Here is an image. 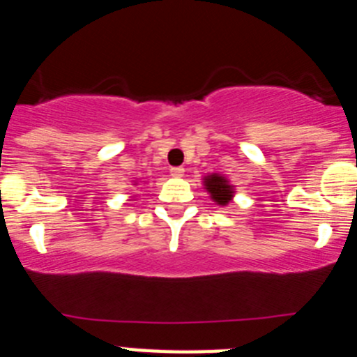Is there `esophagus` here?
Instances as JSON below:
<instances>
[{
	"instance_id": "obj_1",
	"label": "esophagus",
	"mask_w": 357,
	"mask_h": 357,
	"mask_svg": "<svg viewBox=\"0 0 357 357\" xmlns=\"http://www.w3.org/2000/svg\"><path fill=\"white\" fill-rule=\"evenodd\" d=\"M172 176H175V178L184 176V168H172Z\"/></svg>"
}]
</instances>
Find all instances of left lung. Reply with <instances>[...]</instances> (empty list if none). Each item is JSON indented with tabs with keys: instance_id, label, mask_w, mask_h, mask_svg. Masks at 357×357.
<instances>
[{
	"instance_id": "1",
	"label": "left lung",
	"mask_w": 357,
	"mask_h": 357,
	"mask_svg": "<svg viewBox=\"0 0 357 357\" xmlns=\"http://www.w3.org/2000/svg\"><path fill=\"white\" fill-rule=\"evenodd\" d=\"M204 189L209 193L211 200L216 204V206H229V202L234 200L236 195V185L230 184V181L225 175H220V173H209L204 178Z\"/></svg>"
}]
</instances>
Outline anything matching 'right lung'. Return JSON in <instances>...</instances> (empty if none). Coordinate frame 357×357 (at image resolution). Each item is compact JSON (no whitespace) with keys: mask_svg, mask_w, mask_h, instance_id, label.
<instances>
[{"mask_svg":"<svg viewBox=\"0 0 357 357\" xmlns=\"http://www.w3.org/2000/svg\"><path fill=\"white\" fill-rule=\"evenodd\" d=\"M134 185H137V181H135V182H134Z\"/></svg>","mask_w":357,"mask_h":357,"instance_id":"add662e5","label":"right lung"}]
</instances>
